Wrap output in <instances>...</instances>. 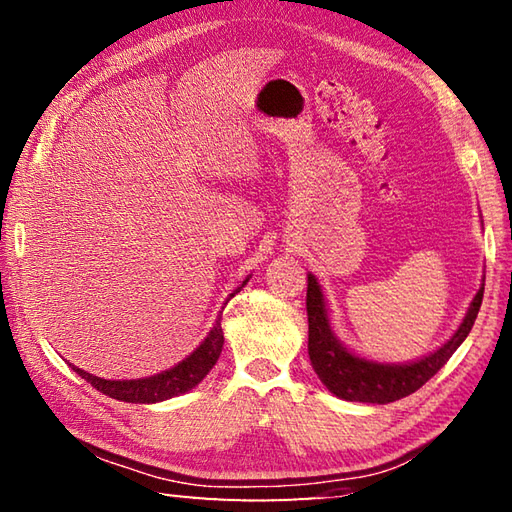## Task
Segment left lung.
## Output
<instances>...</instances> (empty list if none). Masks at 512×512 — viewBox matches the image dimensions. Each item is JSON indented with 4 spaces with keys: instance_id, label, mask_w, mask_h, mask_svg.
Masks as SVG:
<instances>
[{
    "instance_id": "obj_1",
    "label": "left lung",
    "mask_w": 512,
    "mask_h": 512,
    "mask_svg": "<svg viewBox=\"0 0 512 512\" xmlns=\"http://www.w3.org/2000/svg\"><path fill=\"white\" fill-rule=\"evenodd\" d=\"M484 297V284L477 290L469 312L462 325L451 336V341L444 343L440 350L429 356L420 358L418 363L409 365H383L374 361H365L350 354L345 347L334 339L328 323V312L317 279L308 275V354L314 372L321 378V383L328 387L334 396L343 400L356 402H374V405H385L405 398L413 391H418L429 378L440 372V367L449 361L453 352L458 350L462 341L469 336L473 323L480 312Z\"/></svg>"
}]
</instances>
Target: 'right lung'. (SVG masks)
Listing matches in <instances>:
<instances>
[{"label": "right lung", "instance_id": "add662e5", "mask_svg": "<svg viewBox=\"0 0 512 512\" xmlns=\"http://www.w3.org/2000/svg\"><path fill=\"white\" fill-rule=\"evenodd\" d=\"M246 281L233 292L231 297H235L237 292L246 286ZM222 345H224V334H222L220 319H217L213 330L209 332V336H206L198 350L184 358V361L178 363L176 367H171L167 372L156 374V376L138 378V380H105V378L83 372V369L74 365L72 367L74 372L88 380L94 389H99L101 394L110 398L123 400V402H160V400L184 394V391H189L198 385L200 380L211 372V367L217 363Z\"/></svg>", "mask_w": 512, "mask_h": 512}]
</instances>
